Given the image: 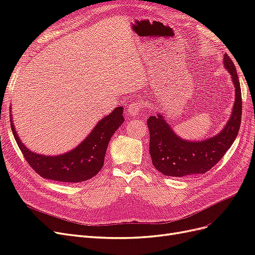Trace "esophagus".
Returning <instances> with one entry per match:
<instances>
[{
  "label": "esophagus",
  "mask_w": 255,
  "mask_h": 255,
  "mask_svg": "<svg viewBox=\"0 0 255 255\" xmlns=\"http://www.w3.org/2000/svg\"><path fill=\"white\" fill-rule=\"evenodd\" d=\"M141 109H142V104L140 102L135 101V102L129 104L128 113L129 115H132V116H137L138 114H139V112L141 111Z\"/></svg>",
  "instance_id": "1"
}]
</instances>
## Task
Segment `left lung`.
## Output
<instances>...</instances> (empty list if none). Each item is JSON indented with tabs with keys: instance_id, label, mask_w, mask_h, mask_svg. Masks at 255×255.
Instances as JSON below:
<instances>
[{
	"instance_id": "left-lung-1",
	"label": "left lung",
	"mask_w": 255,
	"mask_h": 255,
	"mask_svg": "<svg viewBox=\"0 0 255 255\" xmlns=\"http://www.w3.org/2000/svg\"><path fill=\"white\" fill-rule=\"evenodd\" d=\"M235 85L233 113L222 132L203 141H186L177 137L160 115L146 120L150 133L152 164L159 172L169 176H186L205 173L223 157L234 142L242 122V90L235 65L228 55L223 57Z\"/></svg>"
}]
</instances>
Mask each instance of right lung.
Instances as JSON below:
<instances>
[{"label": "right lung", "instance_id": "add662e5", "mask_svg": "<svg viewBox=\"0 0 255 255\" xmlns=\"http://www.w3.org/2000/svg\"><path fill=\"white\" fill-rule=\"evenodd\" d=\"M123 121V109L121 106L116 107L113 113L98 122L80 145L58 156H44L30 152L19 139L12 121L10 127L23 156L36 173L53 181L78 183L91 179L101 170L107 145Z\"/></svg>", "mask_w": 255, "mask_h": 255}]
</instances>
